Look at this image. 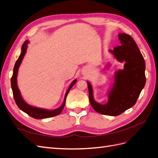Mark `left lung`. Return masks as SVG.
I'll return each mask as SVG.
<instances>
[{
    "label": "left lung",
    "instance_id": "8db88e82",
    "mask_svg": "<svg viewBox=\"0 0 158 158\" xmlns=\"http://www.w3.org/2000/svg\"><path fill=\"white\" fill-rule=\"evenodd\" d=\"M121 46L109 51L123 63L124 69L114 74L113 88L109 92L107 103L102 105L94 100L92 85L88 82L89 99L95 111L106 115L117 116L135 105L146 84L144 57L133 38L126 33H119Z\"/></svg>",
    "mask_w": 158,
    "mask_h": 158
}]
</instances>
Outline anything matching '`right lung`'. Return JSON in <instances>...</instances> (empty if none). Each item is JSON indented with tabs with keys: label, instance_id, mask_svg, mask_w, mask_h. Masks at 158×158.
Masks as SVG:
<instances>
[{
	"label": "right lung",
	"instance_id": "1",
	"mask_svg": "<svg viewBox=\"0 0 158 158\" xmlns=\"http://www.w3.org/2000/svg\"><path fill=\"white\" fill-rule=\"evenodd\" d=\"M29 43V41L26 40L24 43H23L22 46V52L20 56L18 57V60H16L15 65H14V67L13 69V74L11 78V87L12 89V92H13V96L14 98V100H15V102L18 107L20 108L22 111L23 112H25L27 113L28 115H30V117L36 118V119H42V118H50L55 117L56 115H58L59 114L65 106L66 103V97H67V95L69 92V91L72 88V87L75 84L76 82V79H75L73 82L71 83L70 85V86L67 90V92H66L64 99V102L62 104V106L54 110H47L45 109H41V108H38V107H35L30 106L29 104H27L24 102V100L23 99V98L21 96V94L20 92V90H19L18 88V85H17V75H18V69L19 66H20L22 59L24 56L26 50H27V44Z\"/></svg>",
	"mask_w": 158,
	"mask_h": 158
}]
</instances>
